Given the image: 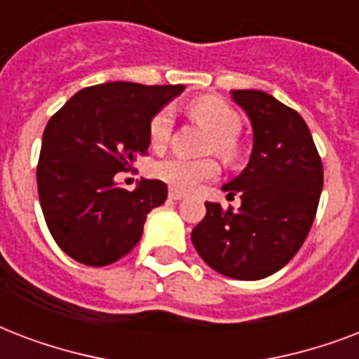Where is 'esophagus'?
I'll use <instances>...</instances> for the list:
<instances>
[{"label":"esophagus","mask_w":359,"mask_h":359,"mask_svg":"<svg viewBox=\"0 0 359 359\" xmlns=\"http://www.w3.org/2000/svg\"><path fill=\"white\" fill-rule=\"evenodd\" d=\"M168 198H170V200H183V198H185V194H183L182 191L170 189V191H168Z\"/></svg>","instance_id":"1"}]
</instances>
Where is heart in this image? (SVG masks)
I'll list each match as a JSON object with an SVG mask.
<instances>
[{
	"instance_id": "b5f03b06",
	"label": "heart",
	"mask_w": 359,
	"mask_h": 359,
	"mask_svg": "<svg viewBox=\"0 0 359 359\" xmlns=\"http://www.w3.org/2000/svg\"><path fill=\"white\" fill-rule=\"evenodd\" d=\"M191 116L198 119L200 123L205 125L213 133L210 142V149L223 157H232L236 154L234 136L240 133L241 121L240 116L223 101L217 99H200L191 104ZM172 125H174V112L172 108H163L155 114L149 123V140L154 148H163L170 138ZM155 176L166 182L170 187L180 191H191L204 182L208 177L215 176L217 166L210 159L194 161L182 157V155H170L161 159L154 166Z\"/></svg>"
}]
</instances>
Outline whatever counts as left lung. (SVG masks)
I'll return each instance as SVG.
<instances>
[{
    "label": "left lung",
    "mask_w": 359,
    "mask_h": 359,
    "mask_svg": "<svg viewBox=\"0 0 359 359\" xmlns=\"http://www.w3.org/2000/svg\"><path fill=\"white\" fill-rule=\"evenodd\" d=\"M252 127L243 170L224 183L238 211L205 202L191 241L210 268L240 280L273 275L292 260L315 221L324 170L311 130L296 110L258 90L230 91Z\"/></svg>",
    "instance_id": "obj_1"
}]
</instances>
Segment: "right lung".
Listing matches in <instances>:
<instances>
[{"instance_id": "right-lung-1", "label": "right lung", "mask_w": 359, "mask_h": 359, "mask_svg": "<svg viewBox=\"0 0 359 359\" xmlns=\"http://www.w3.org/2000/svg\"><path fill=\"white\" fill-rule=\"evenodd\" d=\"M185 86L108 82L74 93L50 118L37 166L39 200L55 243L76 262L108 266L140 241L166 183L142 177L135 191L116 174L148 151L149 123Z\"/></svg>"}]
</instances>
